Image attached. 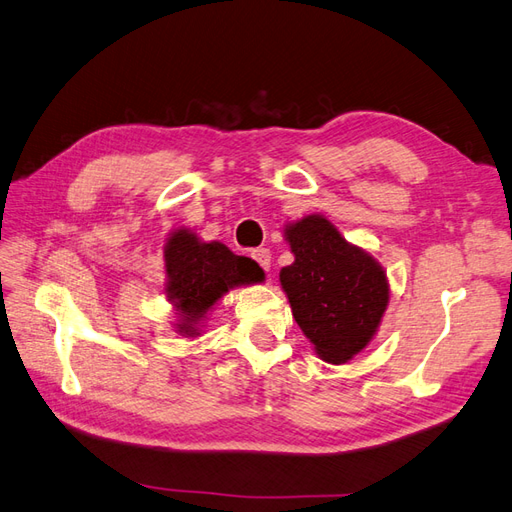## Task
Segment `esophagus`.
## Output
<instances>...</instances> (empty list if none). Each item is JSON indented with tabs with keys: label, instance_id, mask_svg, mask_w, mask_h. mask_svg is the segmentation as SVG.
Returning a JSON list of instances; mask_svg holds the SVG:
<instances>
[{
	"label": "esophagus",
	"instance_id": "1",
	"mask_svg": "<svg viewBox=\"0 0 512 512\" xmlns=\"http://www.w3.org/2000/svg\"><path fill=\"white\" fill-rule=\"evenodd\" d=\"M252 258L258 262V265L269 271L271 269V250H267V247H258V250L252 252Z\"/></svg>",
	"mask_w": 512,
	"mask_h": 512
}]
</instances>
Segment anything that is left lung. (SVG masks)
<instances>
[{
  "instance_id": "left-lung-1",
  "label": "left lung",
  "mask_w": 512,
  "mask_h": 512,
  "mask_svg": "<svg viewBox=\"0 0 512 512\" xmlns=\"http://www.w3.org/2000/svg\"><path fill=\"white\" fill-rule=\"evenodd\" d=\"M294 262L280 271L292 316L322 361L342 365L376 337L391 299L384 267L320 213L284 224Z\"/></svg>"
}]
</instances>
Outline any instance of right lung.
I'll list each match as a JSON object with an SVG mask.
<instances>
[{"instance_id":"right-lung-1","label":"right lung","mask_w":512,"mask_h":512,"mask_svg":"<svg viewBox=\"0 0 512 512\" xmlns=\"http://www.w3.org/2000/svg\"><path fill=\"white\" fill-rule=\"evenodd\" d=\"M162 290L175 312V331L194 339L218 301L232 288L265 282L258 262L230 252L222 241H203L192 228L179 226L164 243Z\"/></svg>"}]
</instances>
